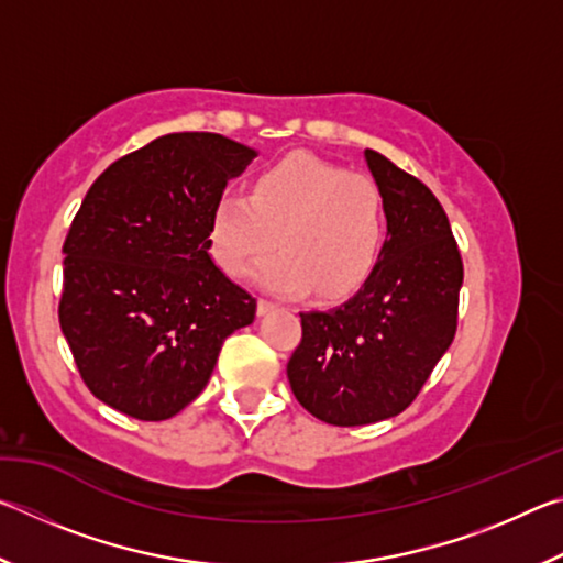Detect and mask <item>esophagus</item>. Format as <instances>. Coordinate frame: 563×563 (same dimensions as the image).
<instances>
[{
    "label": "esophagus",
    "mask_w": 563,
    "mask_h": 563,
    "mask_svg": "<svg viewBox=\"0 0 563 563\" xmlns=\"http://www.w3.org/2000/svg\"><path fill=\"white\" fill-rule=\"evenodd\" d=\"M278 308V305H275L273 300H268V298H258V316H268L271 310H275Z\"/></svg>",
    "instance_id": "esophagus-1"
}]
</instances>
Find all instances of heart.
<instances>
[{
	"mask_svg": "<svg viewBox=\"0 0 563 563\" xmlns=\"http://www.w3.org/2000/svg\"><path fill=\"white\" fill-rule=\"evenodd\" d=\"M385 201L369 176L308 154L285 156L253 178L251 194L216 201L208 247L223 273L243 275L278 243L253 278L280 295L355 292L385 245Z\"/></svg>",
	"mask_w": 563,
	"mask_h": 563,
	"instance_id": "b5f03b06",
	"label": "heart"
}]
</instances>
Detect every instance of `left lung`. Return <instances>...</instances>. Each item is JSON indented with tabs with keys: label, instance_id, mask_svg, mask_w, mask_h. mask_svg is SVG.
I'll use <instances>...</instances> for the list:
<instances>
[{
	"label": "left lung",
	"instance_id": "left-lung-1",
	"mask_svg": "<svg viewBox=\"0 0 563 563\" xmlns=\"http://www.w3.org/2000/svg\"><path fill=\"white\" fill-rule=\"evenodd\" d=\"M365 161L385 201L383 253L347 302L300 312L302 340L288 362L298 402L338 427L383 422L412 405L452 345L464 278L432 190L373 148Z\"/></svg>",
	"mask_w": 563,
	"mask_h": 563
}]
</instances>
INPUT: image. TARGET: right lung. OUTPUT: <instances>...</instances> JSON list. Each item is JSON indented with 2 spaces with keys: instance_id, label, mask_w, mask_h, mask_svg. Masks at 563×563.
Instances as JSON below:
<instances>
[{
  "instance_id": "add662e5",
  "label": "right lung",
  "mask_w": 563,
  "mask_h": 563,
  "mask_svg": "<svg viewBox=\"0 0 563 563\" xmlns=\"http://www.w3.org/2000/svg\"><path fill=\"white\" fill-rule=\"evenodd\" d=\"M258 151L166 133L93 180L64 241L59 325L81 379L119 412L161 422L203 393L255 298L218 268L208 225Z\"/></svg>"
}]
</instances>
